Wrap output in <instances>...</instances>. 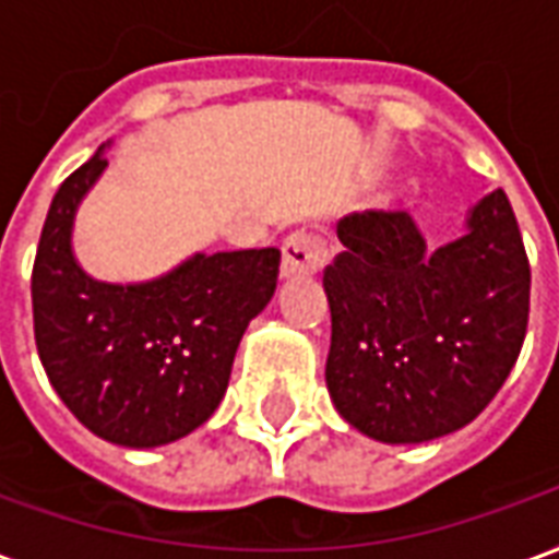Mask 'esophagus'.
Segmentation results:
<instances>
[{"mask_svg": "<svg viewBox=\"0 0 559 559\" xmlns=\"http://www.w3.org/2000/svg\"><path fill=\"white\" fill-rule=\"evenodd\" d=\"M324 264V247L312 231H295L292 238H285L283 243V264H280V274L283 280L300 274H316Z\"/></svg>", "mask_w": 559, "mask_h": 559, "instance_id": "obj_1", "label": "esophagus"}]
</instances>
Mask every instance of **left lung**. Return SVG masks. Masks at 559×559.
<instances>
[{"instance_id": "1", "label": "left lung", "mask_w": 559, "mask_h": 559, "mask_svg": "<svg viewBox=\"0 0 559 559\" xmlns=\"http://www.w3.org/2000/svg\"><path fill=\"white\" fill-rule=\"evenodd\" d=\"M324 271L328 390L345 423L381 443H426L474 423L519 360L531 264L503 190L479 199L438 250L405 211L336 223Z\"/></svg>"}]
</instances>
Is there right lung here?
Segmentation results:
<instances>
[{
	"mask_svg": "<svg viewBox=\"0 0 559 559\" xmlns=\"http://www.w3.org/2000/svg\"><path fill=\"white\" fill-rule=\"evenodd\" d=\"M109 148L64 178L32 267L35 345L68 411L118 447L185 438L226 396L240 336L276 288L280 250L193 252L145 283H104L73 255V219Z\"/></svg>",
	"mask_w": 559,
	"mask_h": 559,
	"instance_id": "obj_1",
	"label": "right lung"
}]
</instances>
